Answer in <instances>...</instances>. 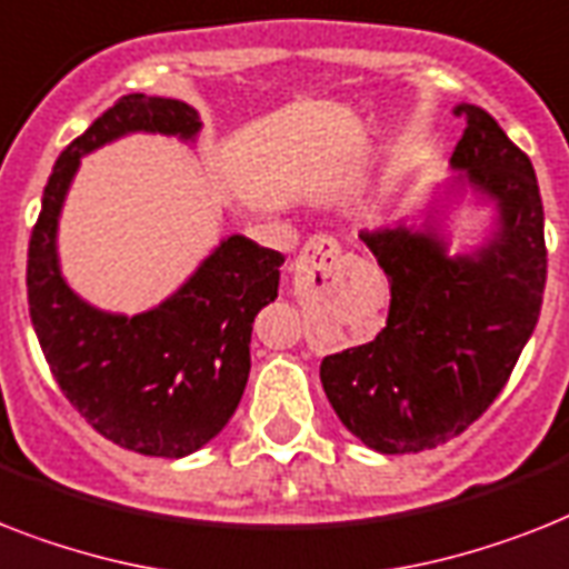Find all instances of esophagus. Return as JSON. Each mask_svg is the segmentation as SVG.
Masks as SVG:
<instances>
[{"label":"esophagus","mask_w":569,"mask_h":569,"mask_svg":"<svg viewBox=\"0 0 569 569\" xmlns=\"http://www.w3.org/2000/svg\"><path fill=\"white\" fill-rule=\"evenodd\" d=\"M341 257V244L332 237H312L298 253V271H309V274H330L336 260Z\"/></svg>","instance_id":"obj_1"}]
</instances>
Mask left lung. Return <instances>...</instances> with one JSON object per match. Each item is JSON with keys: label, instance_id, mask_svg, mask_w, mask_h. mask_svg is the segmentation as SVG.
<instances>
[{"label": "left lung", "instance_id": "1", "mask_svg": "<svg viewBox=\"0 0 569 569\" xmlns=\"http://www.w3.org/2000/svg\"><path fill=\"white\" fill-rule=\"evenodd\" d=\"M452 169L493 201L500 228L477 253L450 257L436 228L359 233L386 271L391 307L377 339L325 357L339 420L371 450L447 445L497 400L532 336L547 283L543 204L532 160L477 104Z\"/></svg>", "mask_w": 569, "mask_h": 569}]
</instances>
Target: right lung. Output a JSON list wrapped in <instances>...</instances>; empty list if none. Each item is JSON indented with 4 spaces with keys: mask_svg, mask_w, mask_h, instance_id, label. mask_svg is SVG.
<instances>
[{
    "mask_svg": "<svg viewBox=\"0 0 569 569\" xmlns=\"http://www.w3.org/2000/svg\"><path fill=\"white\" fill-rule=\"evenodd\" d=\"M198 113L131 92L60 151L29 242V312L60 391L96 432L142 456L180 459L237 412L251 371L253 318L277 298L283 253L228 237L160 307L110 316L60 277L58 216L81 157L131 131L192 140Z\"/></svg>",
    "mask_w": 569,
    "mask_h": 569,
    "instance_id": "add662e5",
    "label": "right lung"
}]
</instances>
